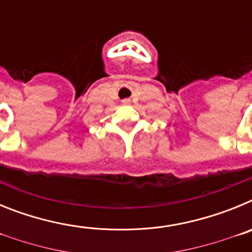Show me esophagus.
<instances>
[{
	"label": "esophagus",
	"mask_w": 252,
	"mask_h": 252,
	"mask_svg": "<svg viewBox=\"0 0 252 252\" xmlns=\"http://www.w3.org/2000/svg\"><path fill=\"white\" fill-rule=\"evenodd\" d=\"M125 102H128V99H126V101H125Z\"/></svg>",
	"instance_id": "obj_1"
}]
</instances>
